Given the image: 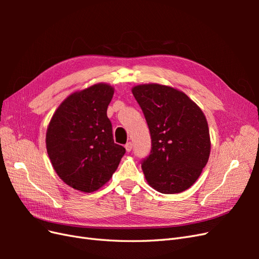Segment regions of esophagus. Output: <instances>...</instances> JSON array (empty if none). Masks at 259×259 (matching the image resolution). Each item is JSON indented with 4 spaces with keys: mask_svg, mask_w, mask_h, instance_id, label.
<instances>
[{
    "mask_svg": "<svg viewBox=\"0 0 259 259\" xmlns=\"http://www.w3.org/2000/svg\"><path fill=\"white\" fill-rule=\"evenodd\" d=\"M132 148H133V144L130 142V143H127L126 145H125V149H126V151L127 152H130L131 150H132Z\"/></svg>",
    "mask_w": 259,
    "mask_h": 259,
    "instance_id": "obj_1",
    "label": "esophagus"
}]
</instances>
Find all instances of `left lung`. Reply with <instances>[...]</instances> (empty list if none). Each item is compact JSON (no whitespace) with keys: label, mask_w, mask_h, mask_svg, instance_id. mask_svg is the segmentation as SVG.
Returning a JSON list of instances; mask_svg holds the SVG:
<instances>
[{"label":"left lung","mask_w":259,"mask_h":259,"mask_svg":"<svg viewBox=\"0 0 259 259\" xmlns=\"http://www.w3.org/2000/svg\"><path fill=\"white\" fill-rule=\"evenodd\" d=\"M132 93L151 135V152L142 164L148 184L166 194L189 189L210 153L204 113L184 92L167 85L139 84Z\"/></svg>","instance_id":"left-lung-1"}]
</instances>
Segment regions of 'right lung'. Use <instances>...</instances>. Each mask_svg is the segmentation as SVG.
<instances>
[{
    "label": "right lung",
    "mask_w": 259,
    "mask_h": 259,
    "mask_svg": "<svg viewBox=\"0 0 259 259\" xmlns=\"http://www.w3.org/2000/svg\"><path fill=\"white\" fill-rule=\"evenodd\" d=\"M113 86L94 84L69 95L53 114L46 150L59 178L73 189L91 193L107 184L125 148L114 144L107 109Z\"/></svg>",
    "instance_id": "right-lung-1"
}]
</instances>
